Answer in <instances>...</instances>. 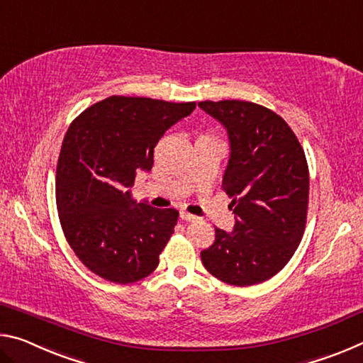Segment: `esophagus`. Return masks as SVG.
<instances>
[{"mask_svg":"<svg viewBox=\"0 0 363 363\" xmlns=\"http://www.w3.org/2000/svg\"><path fill=\"white\" fill-rule=\"evenodd\" d=\"M181 219L186 220V223H194V220H196L199 218L194 216V214L187 213V211H181Z\"/></svg>","mask_w":363,"mask_h":363,"instance_id":"esophagus-1","label":"esophagus"}]
</instances>
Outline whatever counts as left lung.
<instances>
[{
    "label": "left lung",
    "mask_w": 363,
    "mask_h": 363,
    "mask_svg": "<svg viewBox=\"0 0 363 363\" xmlns=\"http://www.w3.org/2000/svg\"><path fill=\"white\" fill-rule=\"evenodd\" d=\"M199 106L225 126L230 158L223 190L237 214L232 232L216 230L200 253L205 269L235 286L266 281L291 259L304 235L309 167L296 134L272 110L248 101Z\"/></svg>",
    "instance_id": "1"
}]
</instances>
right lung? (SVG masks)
<instances>
[{
    "mask_svg": "<svg viewBox=\"0 0 363 363\" xmlns=\"http://www.w3.org/2000/svg\"><path fill=\"white\" fill-rule=\"evenodd\" d=\"M195 106L110 96L72 121L57 162L59 219L78 259L104 280L134 284L157 269L179 211L136 203L128 187L152 168L164 131Z\"/></svg>",
    "mask_w": 363,
    "mask_h": 363,
    "instance_id": "1",
    "label": "right lung"
}]
</instances>
